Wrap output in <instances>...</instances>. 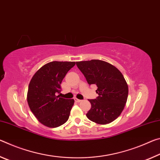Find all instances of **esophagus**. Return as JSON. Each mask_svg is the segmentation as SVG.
<instances>
[{
  "label": "esophagus",
  "mask_w": 160,
  "mask_h": 160,
  "mask_svg": "<svg viewBox=\"0 0 160 160\" xmlns=\"http://www.w3.org/2000/svg\"><path fill=\"white\" fill-rule=\"evenodd\" d=\"M74 101H75L76 102H77V103H80V102H82V100H79V99H78V98H74Z\"/></svg>",
  "instance_id": "1"
}]
</instances>
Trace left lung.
<instances>
[{"label": "left lung", "mask_w": 160, "mask_h": 160, "mask_svg": "<svg viewBox=\"0 0 160 160\" xmlns=\"http://www.w3.org/2000/svg\"><path fill=\"white\" fill-rule=\"evenodd\" d=\"M77 65L88 84L98 87V97L88 100L91 108L86 116L100 125L112 122L121 114L127 102L128 86L123 75L113 65L102 60L77 62Z\"/></svg>", "instance_id": "obj_1"}]
</instances>
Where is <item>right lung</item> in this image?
Instances as JSON below:
<instances>
[{
	"instance_id": "1",
	"label": "right lung",
	"mask_w": 160,
	"mask_h": 160,
	"mask_svg": "<svg viewBox=\"0 0 160 160\" xmlns=\"http://www.w3.org/2000/svg\"><path fill=\"white\" fill-rule=\"evenodd\" d=\"M75 62H51L37 71L29 83L28 106L34 116L48 128H57L69 119L74 99L60 98V84Z\"/></svg>"
}]
</instances>
